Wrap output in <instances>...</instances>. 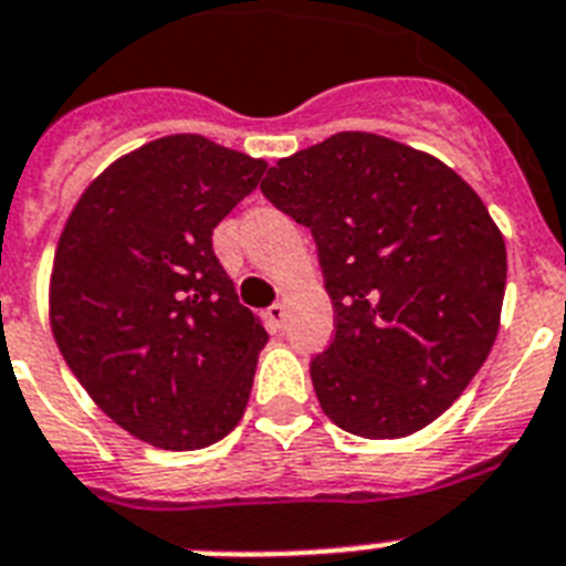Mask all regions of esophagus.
<instances>
[{"instance_id":"1","label":"esophagus","mask_w":566,"mask_h":566,"mask_svg":"<svg viewBox=\"0 0 566 566\" xmlns=\"http://www.w3.org/2000/svg\"><path fill=\"white\" fill-rule=\"evenodd\" d=\"M284 316H287V311H284V305H279V302H275V305H270L268 311H264V319H268V325L273 331H282Z\"/></svg>"}]
</instances>
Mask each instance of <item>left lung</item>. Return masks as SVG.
<instances>
[{
	"instance_id": "8db88e82",
	"label": "left lung",
	"mask_w": 566,
	"mask_h": 566,
	"mask_svg": "<svg viewBox=\"0 0 566 566\" xmlns=\"http://www.w3.org/2000/svg\"><path fill=\"white\" fill-rule=\"evenodd\" d=\"M261 191L311 229L334 339L311 360L325 416L401 439L442 416L489 357L506 241L474 188L436 156L346 130L284 156Z\"/></svg>"
}]
</instances>
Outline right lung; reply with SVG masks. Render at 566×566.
<instances>
[{"label":"right lung","mask_w":566,"mask_h":566,"mask_svg":"<svg viewBox=\"0 0 566 566\" xmlns=\"http://www.w3.org/2000/svg\"><path fill=\"white\" fill-rule=\"evenodd\" d=\"M268 163L197 133L148 142L92 179L49 284L52 334L90 398L165 450L220 442L250 401L268 331L211 232Z\"/></svg>","instance_id":"1"}]
</instances>
